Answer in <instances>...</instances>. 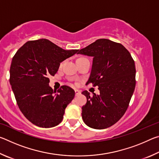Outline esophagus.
Returning a JSON list of instances; mask_svg holds the SVG:
<instances>
[{
  "instance_id": "obj_1",
  "label": "esophagus",
  "mask_w": 159,
  "mask_h": 159,
  "mask_svg": "<svg viewBox=\"0 0 159 159\" xmlns=\"http://www.w3.org/2000/svg\"><path fill=\"white\" fill-rule=\"evenodd\" d=\"M75 93H76V95L77 96V95H80V94L81 93H80V91L79 90H75Z\"/></svg>"
}]
</instances>
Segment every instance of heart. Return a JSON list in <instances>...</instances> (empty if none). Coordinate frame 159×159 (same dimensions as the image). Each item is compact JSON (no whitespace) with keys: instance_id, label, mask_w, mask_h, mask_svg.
<instances>
[{"instance_id":"1","label":"heart","mask_w":159,"mask_h":159,"mask_svg":"<svg viewBox=\"0 0 159 159\" xmlns=\"http://www.w3.org/2000/svg\"><path fill=\"white\" fill-rule=\"evenodd\" d=\"M79 59H83V57H81V58H79V59H78V60H79Z\"/></svg>"}]
</instances>
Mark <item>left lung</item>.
I'll return each mask as SVG.
<instances>
[{"mask_svg":"<svg viewBox=\"0 0 159 159\" xmlns=\"http://www.w3.org/2000/svg\"><path fill=\"white\" fill-rule=\"evenodd\" d=\"M77 54L93 57L90 78L86 84L98 86L99 95L82 94L87 102L82 118L90 128L104 129L115 124L127 110L135 88V65L128 50L109 39L97 40Z\"/></svg>","mask_w":159,"mask_h":159,"instance_id":"1","label":"left lung"}]
</instances>
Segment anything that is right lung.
<instances>
[{"mask_svg":"<svg viewBox=\"0 0 159 159\" xmlns=\"http://www.w3.org/2000/svg\"><path fill=\"white\" fill-rule=\"evenodd\" d=\"M78 51L65 50L42 39L26 42L13 57L10 83L20 111L33 124L52 128L61 122L75 92L62 85L56 93L49 85V77L57 73L61 61Z\"/></svg>","mask_w":159,"mask_h":159,"instance_id":"1","label":"right lung"}]
</instances>
